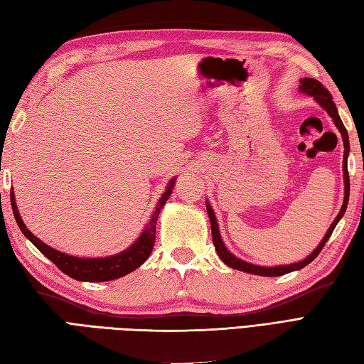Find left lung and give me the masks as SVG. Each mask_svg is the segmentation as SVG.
Returning <instances> with one entry per match:
<instances>
[{
  "label": "left lung",
  "instance_id": "8db88e82",
  "mask_svg": "<svg viewBox=\"0 0 364 364\" xmlns=\"http://www.w3.org/2000/svg\"><path fill=\"white\" fill-rule=\"evenodd\" d=\"M299 92H303L306 95H310L314 97L315 102L321 106V108L331 115L332 117V122L335 123V127L338 128L340 134L343 137V145H344V154H343V179H344V200H343V205H341V210L338 215H336V218L333 219V223L331 224L329 230H327L324 237L321 239V242L318 244L316 249L310 253L307 258H304L303 261L299 262H294V264H287V265H274V267H264V265H256V264H252V262H247L241 258H237V256H235L232 252H230L223 237H220V233H219V225H218V219L215 216V211H213L210 202L205 200V205H207V213H208V218H210V224H211V237H213V244H215V249L219 255L220 261H223L224 264H227L228 267H232L235 270H241V272H245V273H252V274H259V277H281V274H286V273H290V272H295V270H299L306 267L307 264L312 262L318 255H320V252L323 250L324 244L327 242V239L331 237L333 228L336 227V224L340 223V219L344 216L346 213V208H348V202H349V173H348V157H349V151H350V146H349V136H348V131H346L343 122L340 119V114H338V109H336V106L332 100V95L331 92L326 90V87L318 82V80L315 78H301L299 80Z\"/></svg>",
  "mask_w": 364,
  "mask_h": 364
}]
</instances>
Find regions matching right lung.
Returning a JSON list of instances; mask_svg holds the SVG:
<instances>
[{"label": "right lung", "instance_id": "right-lung-1", "mask_svg": "<svg viewBox=\"0 0 364 364\" xmlns=\"http://www.w3.org/2000/svg\"><path fill=\"white\" fill-rule=\"evenodd\" d=\"M174 182H176V177H173V179L168 182L166 188L161 196V199H159L151 218H149L144 232H141L140 236L137 237V241L134 244H131L127 250L112 256H105V258H78V256L66 255L63 252L52 249V247H49L48 244L40 241L37 236H33L31 230H28V227L24 225L18 213V207H16L14 191H11V202H12L15 220L16 224H18L23 235L28 237L48 259L54 262L61 272L77 281L102 282V281H112L120 277H125V274L134 272L148 259V256L151 255L154 242H156V223H157L159 213H161V210L164 208L166 200L170 199L174 188Z\"/></svg>", "mask_w": 364, "mask_h": 364}]
</instances>
